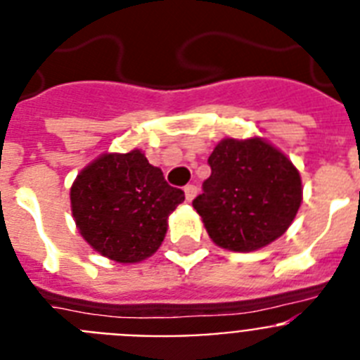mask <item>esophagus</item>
I'll use <instances>...</instances> for the list:
<instances>
[{"instance_id":"obj_1","label":"esophagus","mask_w":360,"mask_h":360,"mask_svg":"<svg viewBox=\"0 0 360 360\" xmlns=\"http://www.w3.org/2000/svg\"><path fill=\"white\" fill-rule=\"evenodd\" d=\"M195 194H198V186H194V185H186L185 186V198H186V201H188V203L195 198Z\"/></svg>"}]
</instances>
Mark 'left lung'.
Here are the masks:
<instances>
[{
    "instance_id": "1",
    "label": "left lung",
    "mask_w": 360,
    "mask_h": 360,
    "mask_svg": "<svg viewBox=\"0 0 360 360\" xmlns=\"http://www.w3.org/2000/svg\"><path fill=\"white\" fill-rule=\"evenodd\" d=\"M208 165L212 174L192 205L216 245L250 252L288 231L302 203V179L278 148L259 137L223 139Z\"/></svg>"
}]
</instances>
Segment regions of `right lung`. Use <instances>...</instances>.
Masks as SVG:
<instances>
[{
	"mask_svg": "<svg viewBox=\"0 0 360 360\" xmlns=\"http://www.w3.org/2000/svg\"><path fill=\"white\" fill-rule=\"evenodd\" d=\"M185 192L165 181L141 150L104 153L77 175L71 210L84 240L105 258L137 264L165 240L168 216Z\"/></svg>",
	"mask_w": 360,
	"mask_h": 360,
	"instance_id": "add662e5",
	"label": "right lung"
}]
</instances>
